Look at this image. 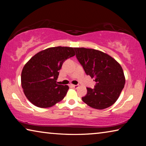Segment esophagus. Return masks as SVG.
<instances>
[{
    "label": "esophagus",
    "instance_id": "34e87169",
    "mask_svg": "<svg viewBox=\"0 0 146 146\" xmlns=\"http://www.w3.org/2000/svg\"><path fill=\"white\" fill-rule=\"evenodd\" d=\"M71 86H72V87L73 88H75V89H77L79 87L78 85H73V84H72V85H71Z\"/></svg>",
    "mask_w": 146,
    "mask_h": 146
}]
</instances>
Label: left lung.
<instances>
[{
    "mask_svg": "<svg viewBox=\"0 0 146 146\" xmlns=\"http://www.w3.org/2000/svg\"><path fill=\"white\" fill-rule=\"evenodd\" d=\"M76 56L87 75L95 78L93 89L82 97L90 107L103 110L112 106L119 97L125 84L122 67L106 53L93 49L75 48Z\"/></svg>",
    "mask_w": 146,
    "mask_h": 146,
    "instance_id": "1",
    "label": "left lung"
}]
</instances>
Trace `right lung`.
Returning <instances> with one entry per match:
<instances>
[{
  "mask_svg": "<svg viewBox=\"0 0 146 146\" xmlns=\"http://www.w3.org/2000/svg\"><path fill=\"white\" fill-rule=\"evenodd\" d=\"M74 48L53 47L34 55L21 74V84L27 98L36 107L49 108L65 97L68 86L56 82L64 62L75 56Z\"/></svg>",
  "mask_w": 146,
  "mask_h": 146,
  "instance_id": "1",
  "label": "right lung"
}]
</instances>
